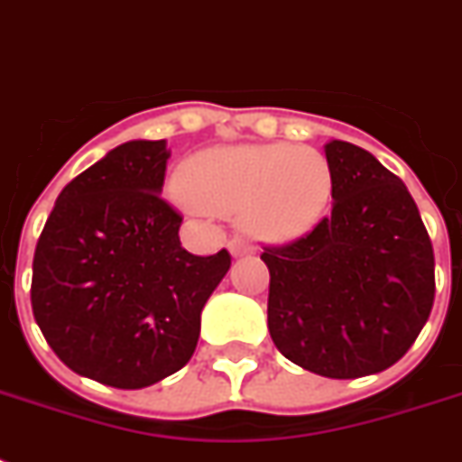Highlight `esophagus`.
Listing matches in <instances>:
<instances>
[{
	"mask_svg": "<svg viewBox=\"0 0 462 462\" xmlns=\"http://www.w3.org/2000/svg\"><path fill=\"white\" fill-rule=\"evenodd\" d=\"M227 249H230L232 256H245V254H252V246H249V242H245L242 237H232L230 245H227Z\"/></svg>",
	"mask_w": 462,
	"mask_h": 462,
	"instance_id": "obj_1",
	"label": "esophagus"
}]
</instances>
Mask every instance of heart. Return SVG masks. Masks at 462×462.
Instances as JSON below:
<instances>
[{"mask_svg": "<svg viewBox=\"0 0 462 462\" xmlns=\"http://www.w3.org/2000/svg\"><path fill=\"white\" fill-rule=\"evenodd\" d=\"M177 187L191 206L235 217L254 239L288 245L321 223L333 170L316 148L292 143L217 146L181 165Z\"/></svg>", "mask_w": 462, "mask_h": 462, "instance_id": "1", "label": "heart"}]
</instances>
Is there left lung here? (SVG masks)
<instances>
[{
  "label": "left lung",
  "instance_id": "1",
  "mask_svg": "<svg viewBox=\"0 0 462 462\" xmlns=\"http://www.w3.org/2000/svg\"><path fill=\"white\" fill-rule=\"evenodd\" d=\"M333 210L304 237L263 246L268 330L307 372L359 379L395 365L434 304V249L408 187L369 151L326 143Z\"/></svg>",
  "mask_w": 462,
  "mask_h": 462
}]
</instances>
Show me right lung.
I'll return each mask as SVG.
<instances>
[{
    "instance_id": "right-lung-1",
    "label": "right lung",
    "mask_w": 462,
    "mask_h": 462,
    "mask_svg": "<svg viewBox=\"0 0 462 462\" xmlns=\"http://www.w3.org/2000/svg\"><path fill=\"white\" fill-rule=\"evenodd\" d=\"M170 151L126 141L57 196L32 256L31 304L71 372L112 388H146L187 365L201 309L230 254L194 256L181 216L160 196Z\"/></svg>"
}]
</instances>
